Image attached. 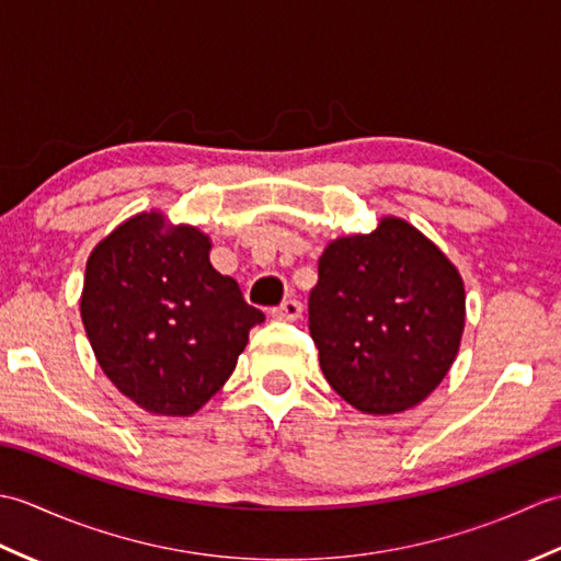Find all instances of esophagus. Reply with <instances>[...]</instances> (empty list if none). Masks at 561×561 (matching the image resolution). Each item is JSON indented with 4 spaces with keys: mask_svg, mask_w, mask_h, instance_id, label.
Masks as SVG:
<instances>
[{
    "mask_svg": "<svg viewBox=\"0 0 561 561\" xmlns=\"http://www.w3.org/2000/svg\"><path fill=\"white\" fill-rule=\"evenodd\" d=\"M270 313L277 320H296L304 313V304L299 299H284L277 308H272Z\"/></svg>",
    "mask_w": 561,
    "mask_h": 561,
    "instance_id": "obj_1",
    "label": "esophagus"
}]
</instances>
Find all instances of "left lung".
Listing matches in <instances>:
<instances>
[{"label":"left lung","mask_w":561,"mask_h":561,"mask_svg":"<svg viewBox=\"0 0 561 561\" xmlns=\"http://www.w3.org/2000/svg\"><path fill=\"white\" fill-rule=\"evenodd\" d=\"M462 325L458 270L408 221L337 238L318 260L308 330L328 383L356 410L396 414L432 396Z\"/></svg>","instance_id":"8db88e82"}]
</instances>
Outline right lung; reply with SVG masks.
I'll return each mask as SVG.
<instances>
[{
	"instance_id": "obj_1",
	"label": "right lung",
	"mask_w": 561,
	"mask_h": 561,
	"mask_svg": "<svg viewBox=\"0 0 561 561\" xmlns=\"http://www.w3.org/2000/svg\"><path fill=\"white\" fill-rule=\"evenodd\" d=\"M209 238L169 229L157 211L137 214L103 238L87 262L81 320L113 386L141 410L197 412L233 374L250 328L233 277L209 262Z\"/></svg>"
}]
</instances>
